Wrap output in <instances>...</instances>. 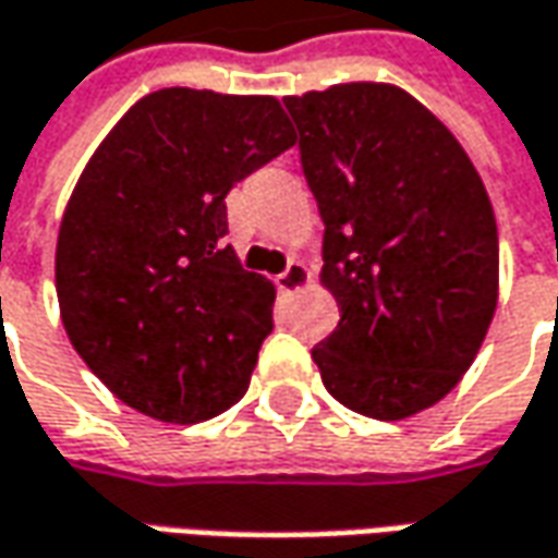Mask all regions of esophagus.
Masks as SVG:
<instances>
[{"instance_id": "1", "label": "esophagus", "mask_w": 558, "mask_h": 558, "mask_svg": "<svg viewBox=\"0 0 558 558\" xmlns=\"http://www.w3.org/2000/svg\"><path fill=\"white\" fill-rule=\"evenodd\" d=\"M305 287H308V268L302 262H290L287 271L278 275V290L283 296H293V293L305 290Z\"/></svg>"}]
</instances>
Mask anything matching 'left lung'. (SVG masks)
<instances>
[{
	"mask_svg": "<svg viewBox=\"0 0 558 558\" xmlns=\"http://www.w3.org/2000/svg\"><path fill=\"white\" fill-rule=\"evenodd\" d=\"M324 219L337 330L312 349L327 392L374 420L438 404L497 308L500 246L482 175L451 129L392 83L287 95Z\"/></svg>",
	"mask_w": 558,
	"mask_h": 558,
	"instance_id": "8db88e82",
	"label": "left lung"
}]
</instances>
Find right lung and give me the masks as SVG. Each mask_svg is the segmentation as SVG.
Listing matches in <instances>:
<instances>
[{"mask_svg":"<svg viewBox=\"0 0 558 558\" xmlns=\"http://www.w3.org/2000/svg\"><path fill=\"white\" fill-rule=\"evenodd\" d=\"M296 145L271 95L160 88L107 132L70 194L54 287L88 371L160 423H201L238 404L275 283L225 243V197Z\"/></svg>","mask_w":558,"mask_h":558,"instance_id":"obj_1","label":"right lung"}]
</instances>
